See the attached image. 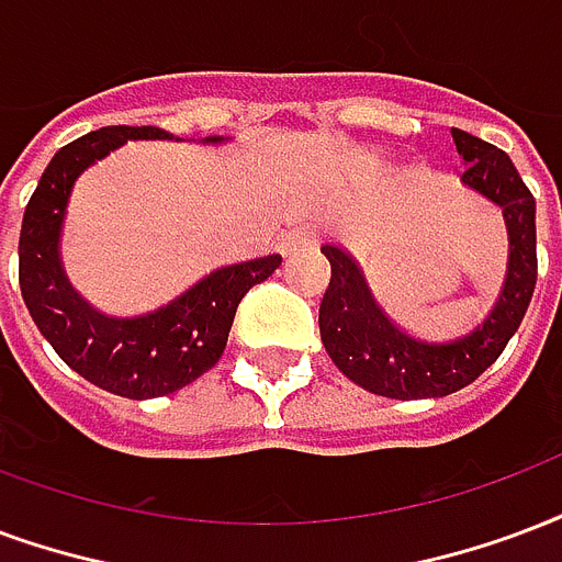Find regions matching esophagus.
I'll return each mask as SVG.
<instances>
[{
    "instance_id": "34e87169",
    "label": "esophagus",
    "mask_w": 562,
    "mask_h": 562,
    "mask_svg": "<svg viewBox=\"0 0 562 562\" xmlns=\"http://www.w3.org/2000/svg\"><path fill=\"white\" fill-rule=\"evenodd\" d=\"M313 240H315V235L310 232V228L289 232V235H282V252H285V256H292V252H297L301 247H310Z\"/></svg>"
}]
</instances>
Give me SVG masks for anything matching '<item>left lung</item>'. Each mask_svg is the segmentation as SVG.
Wrapping results in <instances>:
<instances>
[{
	"label": "left lung",
	"instance_id": "8db88e82",
	"mask_svg": "<svg viewBox=\"0 0 562 562\" xmlns=\"http://www.w3.org/2000/svg\"><path fill=\"white\" fill-rule=\"evenodd\" d=\"M461 160V181L503 207L509 228V268L501 297L473 330L452 339H419L386 318L355 259L336 244H324L330 285L322 297L318 327L327 355L369 393L386 398L450 396L503 355L525 318L536 289V199L518 176L509 154L464 131H452Z\"/></svg>",
	"mask_w": 562,
	"mask_h": 562
}]
</instances>
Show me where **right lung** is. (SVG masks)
Instances as JSON below:
<instances>
[{
	"label": "right lung",
	"instance_id": "add662e5",
	"mask_svg": "<svg viewBox=\"0 0 562 562\" xmlns=\"http://www.w3.org/2000/svg\"><path fill=\"white\" fill-rule=\"evenodd\" d=\"M127 139H172L160 127H103L65 145L29 199L20 228V292L53 351L91 384L115 396L176 393L217 363L240 297L280 268L282 256L211 270L166 306L139 315H106L65 280L59 235L70 187ZM220 143V136H211Z\"/></svg>",
	"mask_w": 562,
	"mask_h": 562
}]
</instances>
